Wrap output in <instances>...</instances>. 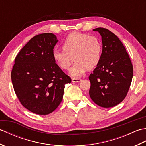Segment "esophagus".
<instances>
[{
  "mask_svg": "<svg viewBox=\"0 0 146 146\" xmlns=\"http://www.w3.org/2000/svg\"><path fill=\"white\" fill-rule=\"evenodd\" d=\"M81 82V79L76 78H72V82L73 83H78Z\"/></svg>",
  "mask_w": 146,
  "mask_h": 146,
  "instance_id": "esophagus-1",
  "label": "esophagus"
}]
</instances>
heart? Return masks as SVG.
I'll return each mask as SVG.
<instances>
[{
	"mask_svg": "<svg viewBox=\"0 0 146 146\" xmlns=\"http://www.w3.org/2000/svg\"><path fill=\"white\" fill-rule=\"evenodd\" d=\"M62 48L63 50L54 49L52 58L58 66L64 70L70 68L74 59L75 62L69 71L73 77L82 76L88 70L97 67L101 61L102 47L96 37L80 32L71 33L65 38Z\"/></svg>",
	"mask_w": 146,
	"mask_h": 146,
	"instance_id": "obj_1",
	"label": "heart"
}]
</instances>
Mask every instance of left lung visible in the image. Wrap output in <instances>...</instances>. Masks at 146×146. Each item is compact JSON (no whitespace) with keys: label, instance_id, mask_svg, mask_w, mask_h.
<instances>
[{"label":"left lung","instance_id":"8db88e82","mask_svg":"<svg viewBox=\"0 0 146 146\" xmlns=\"http://www.w3.org/2000/svg\"><path fill=\"white\" fill-rule=\"evenodd\" d=\"M102 36V52L100 63L90 75L89 95L102 107L115 106L126 97L133 77V66L124 46L107 29H94Z\"/></svg>","mask_w":146,"mask_h":146}]
</instances>
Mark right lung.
<instances>
[{
  "label": "right lung",
  "instance_id": "obj_1",
  "mask_svg": "<svg viewBox=\"0 0 146 146\" xmlns=\"http://www.w3.org/2000/svg\"><path fill=\"white\" fill-rule=\"evenodd\" d=\"M54 34L33 37L15 57L11 72L12 83L21 104L36 114L48 115L60 104L65 85L71 79L52 58L58 42Z\"/></svg>",
  "mask_w": 146,
  "mask_h": 146
}]
</instances>
